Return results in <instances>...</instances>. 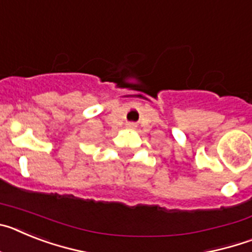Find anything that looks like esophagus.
I'll use <instances>...</instances> for the list:
<instances>
[{
    "label": "esophagus",
    "instance_id": "1",
    "mask_svg": "<svg viewBox=\"0 0 252 252\" xmlns=\"http://www.w3.org/2000/svg\"><path fill=\"white\" fill-rule=\"evenodd\" d=\"M133 126H135L133 124H128V127H133Z\"/></svg>",
    "mask_w": 252,
    "mask_h": 252
}]
</instances>
